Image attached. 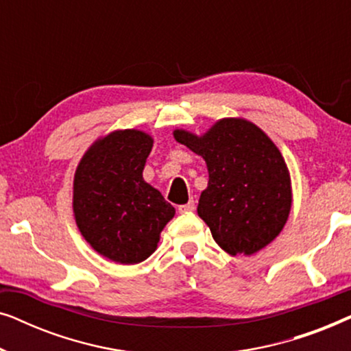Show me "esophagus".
<instances>
[{
    "label": "esophagus",
    "mask_w": 351,
    "mask_h": 351,
    "mask_svg": "<svg viewBox=\"0 0 351 351\" xmlns=\"http://www.w3.org/2000/svg\"><path fill=\"white\" fill-rule=\"evenodd\" d=\"M195 210V201H189L186 204L179 206V213L180 214H186V213H193Z\"/></svg>",
    "instance_id": "1"
}]
</instances>
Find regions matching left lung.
I'll return each instance as SVG.
<instances>
[{
    "label": "left lung",
    "instance_id": "obj_1",
    "mask_svg": "<svg viewBox=\"0 0 351 351\" xmlns=\"http://www.w3.org/2000/svg\"><path fill=\"white\" fill-rule=\"evenodd\" d=\"M174 138L206 161L209 182L198 215L225 252L251 256L281 233L291 213V177L261 128L223 118L203 136L176 129Z\"/></svg>",
    "mask_w": 351,
    "mask_h": 351
}]
</instances>
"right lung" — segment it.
I'll return each mask as SVG.
<instances>
[{
  "label": "right lung",
  "mask_w": 351,
  "mask_h": 351,
  "mask_svg": "<svg viewBox=\"0 0 351 351\" xmlns=\"http://www.w3.org/2000/svg\"><path fill=\"white\" fill-rule=\"evenodd\" d=\"M153 138L137 129L113 131L81 158L73 182V213L81 234L100 256L132 265L156 251L174 217L162 195L143 180Z\"/></svg>",
  "instance_id": "add662e5"
}]
</instances>
